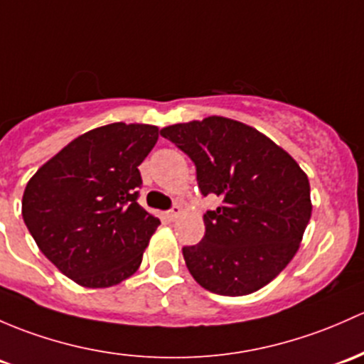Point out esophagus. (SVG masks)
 I'll list each match as a JSON object with an SVG mask.
<instances>
[{
  "label": "esophagus",
  "instance_id": "esophagus-1",
  "mask_svg": "<svg viewBox=\"0 0 364 364\" xmlns=\"http://www.w3.org/2000/svg\"><path fill=\"white\" fill-rule=\"evenodd\" d=\"M181 213H183L181 205H178V204H176V205H172V208L169 209V211H167V216H169L171 220H176V218H178L179 214H181Z\"/></svg>",
  "mask_w": 364,
  "mask_h": 364
}]
</instances>
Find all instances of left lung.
<instances>
[{"label":"left lung","mask_w":364,"mask_h":364,"mask_svg":"<svg viewBox=\"0 0 364 364\" xmlns=\"http://www.w3.org/2000/svg\"><path fill=\"white\" fill-rule=\"evenodd\" d=\"M160 136L192 159L200 193L221 204L205 211V233L183 247L186 267L208 291H258L291 262L311 220V185L296 162L256 129L223 117L164 127Z\"/></svg>","instance_id":"left-lung-1"}]
</instances>
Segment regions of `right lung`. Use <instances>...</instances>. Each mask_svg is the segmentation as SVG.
Listing matches in <instances>:
<instances>
[{"instance_id": "1", "label": "right lung", "mask_w": 364, "mask_h": 364, "mask_svg": "<svg viewBox=\"0 0 364 364\" xmlns=\"http://www.w3.org/2000/svg\"><path fill=\"white\" fill-rule=\"evenodd\" d=\"M159 139L144 124H109L71 141L29 179L22 218L40 251L85 288H109L139 269L160 225L139 204L137 169Z\"/></svg>"}]
</instances>
